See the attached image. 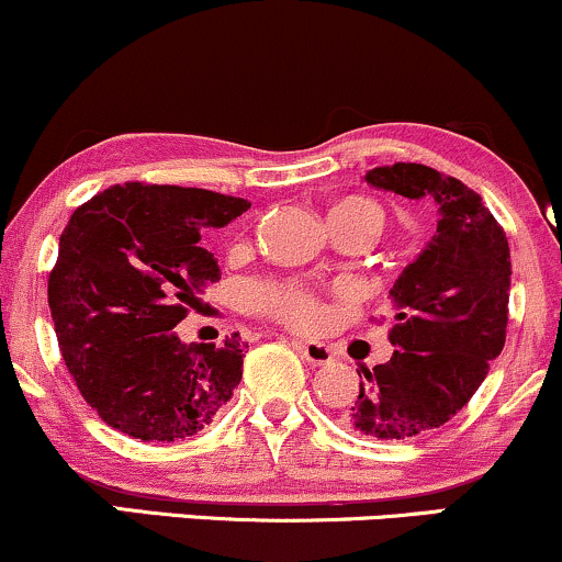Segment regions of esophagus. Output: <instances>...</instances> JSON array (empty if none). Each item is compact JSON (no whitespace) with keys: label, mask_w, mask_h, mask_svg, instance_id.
Wrapping results in <instances>:
<instances>
[{"label":"esophagus","mask_w":562,"mask_h":562,"mask_svg":"<svg viewBox=\"0 0 562 562\" xmlns=\"http://www.w3.org/2000/svg\"><path fill=\"white\" fill-rule=\"evenodd\" d=\"M295 348L308 364H330L333 362V348L319 340H295Z\"/></svg>","instance_id":"obj_1"}]
</instances>
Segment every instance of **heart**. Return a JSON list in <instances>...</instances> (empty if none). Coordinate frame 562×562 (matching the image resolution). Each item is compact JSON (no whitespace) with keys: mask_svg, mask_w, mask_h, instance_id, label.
Returning <instances> with one entry per match:
<instances>
[{"mask_svg":"<svg viewBox=\"0 0 562 562\" xmlns=\"http://www.w3.org/2000/svg\"><path fill=\"white\" fill-rule=\"evenodd\" d=\"M330 218L353 224V227L364 229L370 237H375L385 227V211L370 198L340 200L330 211ZM250 301L261 312L285 319L288 325L295 327L314 325L322 314L317 299L308 290L295 285H256L250 288Z\"/></svg>","mask_w":562,"mask_h":562,"instance_id":"obj_1","label":"heart"}]
</instances>
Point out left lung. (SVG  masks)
Instances as JSON below:
<instances>
[{
  "mask_svg": "<svg viewBox=\"0 0 562 562\" xmlns=\"http://www.w3.org/2000/svg\"><path fill=\"white\" fill-rule=\"evenodd\" d=\"M364 182L438 209L436 235L391 288L393 357L359 367L364 380L346 406V423L362 436L404 441L451 420L502 353L509 245L479 192L430 166H380Z\"/></svg>",
  "mask_w": 562,
  "mask_h": 562,
  "instance_id": "8db88e82",
  "label": "left lung"
}]
</instances>
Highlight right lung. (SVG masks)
Here are the masks:
<instances>
[{"mask_svg": "<svg viewBox=\"0 0 562 562\" xmlns=\"http://www.w3.org/2000/svg\"><path fill=\"white\" fill-rule=\"evenodd\" d=\"M248 200L198 187L115 184L60 235L49 308L68 372L111 428L142 441L195 436L232 398L245 346L182 344L173 327L222 272L200 248Z\"/></svg>", "mask_w": 562, "mask_h": 562, "instance_id": "right-lung-1", "label": "right lung"}]
</instances>
